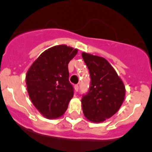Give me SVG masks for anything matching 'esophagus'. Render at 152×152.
<instances>
[{
	"instance_id": "34e87169",
	"label": "esophagus",
	"mask_w": 152,
	"mask_h": 152,
	"mask_svg": "<svg viewBox=\"0 0 152 152\" xmlns=\"http://www.w3.org/2000/svg\"><path fill=\"white\" fill-rule=\"evenodd\" d=\"M74 88H75V91H78V89H79V86L75 85L74 86Z\"/></svg>"
}]
</instances>
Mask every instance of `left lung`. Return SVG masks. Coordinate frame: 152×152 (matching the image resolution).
<instances>
[{"label": "left lung", "mask_w": 152, "mask_h": 152, "mask_svg": "<svg viewBox=\"0 0 152 152\" xmlns=\"http://www.w3.org/2000/svg\"><path fill=\"white\" fill-rule=\"evenodd\" d=\"M82 57L91 77L90 88L81 99L83 112L91 122H102L119 110L126 89L123 81L105 58L86 53H83Z\"/></svg>", "instance_id": "8db88e82"}]
</instances>
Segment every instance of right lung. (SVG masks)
<instances>
[{"instance_id":"obj_1","label":"right lung","mask_w":152,"mask_h":152,"mask_svg":"<svg viewBox=\"0 0 152 152\" xmlns=\"http://www.w3.org/2000/svg\"><path fill=\"white\" fill-rule=\"evenodd\" d=\"M77 53V49L56 45L42 53L28 70L26 81L30 99L48 119L63 115L73 97L68 64Z\"/></svg>"}]
</instances>
